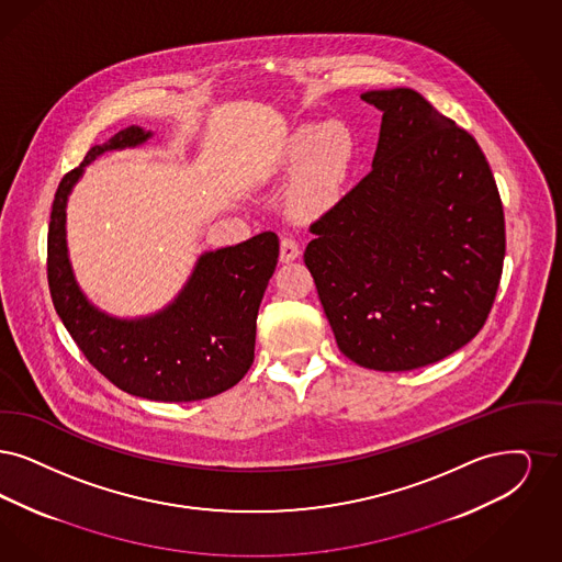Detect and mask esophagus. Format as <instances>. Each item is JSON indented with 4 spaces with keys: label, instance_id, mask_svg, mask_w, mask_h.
Returning a JSON list of instances; mask_svg holds the SVG:
<instances>
[{
    "label": "esophagus",
    "instance_id": "34e87169",
    "mask_svg": "<svg viewBox=\"0 0 562 562\" xmlns=\"http://www.w3.org/2000/svg\"><path fill=\"white\" fill-rule=\"evenodd\" d=\"M279 258H281V262H293L295 258H300V245L295 244L292 237H283Z\"/></svg>",
    "mask_w": 562,
    "mask_h": 562
}]
</instances>
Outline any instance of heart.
Segmentation results:
<instances>
[{"label":"heart","mask_w":562,"mask_h":562,"mask_svg":"<svg viewBox=\"0 0 562 562\" xmlns=\"http://www.w3.org/2000/svg\"><path fill=\"white\" fill-rule=\"evenodd\" d=\"M355 155V134L346 123H306L293 130L277 153L272 171L279 176L299 171L288 195L295 218H318L338 203Z\"/></svg>","instance_id":"b5f03b06"}]
</instances>
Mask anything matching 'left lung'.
Listing matches in <instances>:
<instances>
[{"label":"left lung","instance_id":"obj_1","mask_svg":"<svg viewBox=\"0 0 562 562\" xmlns=\"http://www.w3.org/2000/svg\"><path fill=\"white\" fill-rule=\"evenodd\" d=\"M371 171L304 251L338 348L357 366L437 363L485 325L506 256L504 210L476 140L415 90H371Z\"/></svg>","mask_w":562,"mask_h":562}]
</instances>
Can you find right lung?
Masks as SVG:
<instances>
[{"mask_svg":"<svg viewBox=\"0 0 562 562\" xmlns=\"http://www.w3.org/2000/svg\"><path fill=\"white\" fill-rule=\"evenodd\" d=\"M153 132L130 125L88 150L52 203L48 283L54 308L79 350L127 394L189 403L233 389L254 363L256 318L277 269L279 239L260 233L244 244L203 251L189 281L153 315L120 318L81 292L67 247V201L86 166L106 150L145 145Z\"/></svg>","mask_w":562,"mask_h":562,"instance_id":"obj_1","label":"right lung"}]
</instances>
